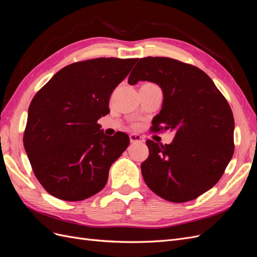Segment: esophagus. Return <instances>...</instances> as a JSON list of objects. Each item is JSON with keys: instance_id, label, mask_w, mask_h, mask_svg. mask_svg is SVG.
I'll return each mask as SVG.
<instances>
[{"instance_id": "34e87169", "label": "esophagus", "mask_w": 257, "mask_h": 257, "mask_svg": "<svg viewBox=\"0 0 257 257\" xmlns=\"http://www.w3.org/2000/svg\"><path fill=\"white\" fill-rule=\"evenodd\" d=\"M130 141H131L132 144H134V143H144L145 139H144L143 136L138 135V134H131L130 135Z\"/></svg>"}]
</instances>
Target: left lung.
Listing matches in <instances>:
<instances>
[{
	"label": "left lung",
	"instance_id": "8db88e82",
	"mask_svg": "<svg viewBox=\"0 0 257 257\" xmlns=\"http://www.w3.org/2000/svg\"><path fill=\"white\" fill-rule=\"evenodd\" d=\"M141 80L155 82L164 93L153 132L176 130L169 145L147 141L149 157L141 166L144 180L172 203L195 199L220 180L234 154L229 104L205 72L175 59L142 58L128 83Z\"/></svg>",
	"mask_w": 257,
	"mask_h": 257
}]
</instances>
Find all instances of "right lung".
<instances>
[{
    "mask_svg": "<svg viewBox=\"0 0 257 257\" xmlns=\"http://www.w3.org/2000/svg\"><path fill=\"white\" fill-rule=\"evenodd\" d=\"M138 59L97 58L69 64L38 91L29 107L23 146L33 173L50 195L78 201L107 183L130 137H108L97 120L109 113L112 91Z\"/></svg>",
    "mask_w": 257,
    "mask_h": 257,
    "instance_id": "obj_1",
    "label": "right lung"
}]
</instances>
